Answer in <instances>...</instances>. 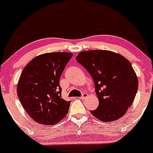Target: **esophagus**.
Here are the masks:
<instances>
[{
  "mask_svg": "<svg viewBox=\"0 0 153 153\" xmlns=\"http://www.w3.org/2000/svg\"><path fill=\"white\" fill-rule=\"evenodd\" d=\"M88 93H83L82 96L80 97V98H81V99H85V98H88Z\"/></svg>",
  "mask_w": 153,
  "mask_h": 153,
  "instance_id": "obj_1",
  "label": "esophagus"
}]
</instances>
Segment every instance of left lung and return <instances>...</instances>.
<instances>
[{"instance_id": "obj_1", "label": "left lung", "mask_w": 153, "mask_h": 153, "mask_svg": "<svg viewBox=\"0 0 153 153\" xmlns=\"http://www.w3.org/2000/svg\"><path fill=\"white\" fill-rule=\"evenodd\" d=\"M76 60L95 82L98 108L90 111L97 119L111 122L122 117L131 106L138 90V78L131 63L109 50L84 51Z\"/></svg>"}]
</instances>
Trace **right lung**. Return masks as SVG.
<instances>
[{"label":"right lung","instance_id":"1","mask_svg":"<svg viewBox=\"0 0 153 153\" xmlns=\"http://www.w3.org/2000/svg\"><path fill=\"white\" fill-rule=\"evenodd\" d=\"M72 56L70 52L42 54L22 71L17 95L26 112L36 123L55 125L66 116L71 101L62 98L59 81Z\"/></svg>","mask_w":153,"mask_h":153}]
</instances>
